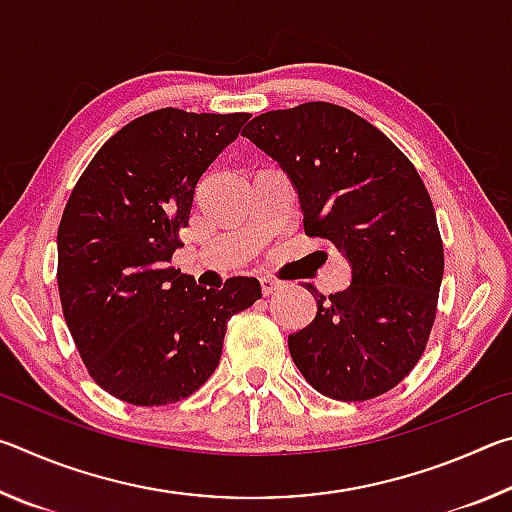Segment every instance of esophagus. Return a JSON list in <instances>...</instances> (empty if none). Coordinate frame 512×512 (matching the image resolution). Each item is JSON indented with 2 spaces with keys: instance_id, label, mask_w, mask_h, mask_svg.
Wrapping results in <instances>:
<instances>
[{
  "instance_id": "obj_1",
  "label": "esophagus",
  "mask_w": 512,
  "mask_h": 512,
  "mask_svg": "<svg viewBox=\"0 0 512 512\" xmlns=\"http://www.w3.org/2000/svg\"><path fill=\"white\" fill-rule=\"evenodd\" d=\"M259 282H262V293H264V296H271V293H275L277 289L282 287V282H277V280H273V277H268V275L259 277Z\"/></svg>"
}]
</instances>
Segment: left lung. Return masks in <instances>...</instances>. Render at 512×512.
Returning <instances> with one entry per match:
<instances>
[{"mask_svg": "<svg viewBox=\"0 0 512 512\" xmlns=\"http://www.w3.org/2000/svg\"><path fill=\"white\" fill-rule=\"evenodd\" d=\"M287 173L309 237L345 255L352 282L316 298V318L289 336L298 370L318 393L363 402L409 375L427 345L443 241L411 160L388 137L325 101L271 110L244 128Z\"/></svg>", "mask_w": 512, "mask_h": 512, "instance_id": "left-lung-1", "label": "left lung"}]
</instances>
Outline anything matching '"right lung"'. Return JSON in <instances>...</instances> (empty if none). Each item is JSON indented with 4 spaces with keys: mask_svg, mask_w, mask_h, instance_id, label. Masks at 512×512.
Returning <instances> with one entry per match:
<instances>
[{
    "mask_svg": "<svg viewBox=\"0 0 512 512\" xmlns=\"http://www.w3.org/2000/svg\"><path fill=\"white\" fill-rule=\"evenodd\" d=\"M248 112L160 108L101 146L58 228V291L92 379L135 406L185 400L219 366L230 316L262 298L257 277L205 289L169 266L196 185Z\"/></svg>",
    "mask_w": 512,
    "mask_h": 512,
    "instance_id": "obj_1",
    "label": "right lung"
}]
</instances>
